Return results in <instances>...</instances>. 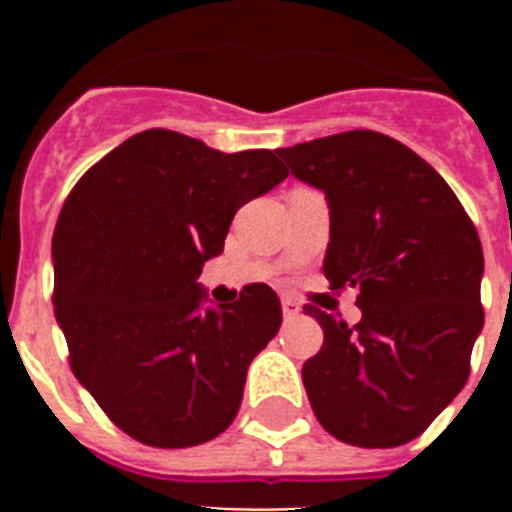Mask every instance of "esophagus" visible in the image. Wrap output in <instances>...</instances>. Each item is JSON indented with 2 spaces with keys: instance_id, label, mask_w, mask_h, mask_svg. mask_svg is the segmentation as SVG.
<instances>
[{
  "instance_id": "1",
  "label": "esophagus",
  "mask_w": 512,
  "mask_h": 512,
  "mask_svg": "<svg viewBox=\"0 0 512 512\" xmlns=\"http://www.w3.org/2000/svg\"><path fill=\"white\" fill-rule=\"evenodd\" d=\"M282 312H284V318H287V320H295L297 315H300V312H302V307L297 305V302L292 300V297H284V300H282Z\"/></svg>"
}]
</instances>
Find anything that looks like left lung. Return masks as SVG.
<instances>
[{"instance_id":"left-lung-1","label":"left lung","mask_w":512,"mask_h":512,"mask_svg":"<svg viewBox=\"0 0 512 512\" xmlns=\"http://www.w3.org/2000/svg\"><path fill=\"white\" fill-rule=\"evenodd\" d=\"M289 171L325 192L330 289L354 287L348 328L315 305L323 348L302 366L310 405L338 441L392 449L433 423L469 379L485 310L474 223L431 164L400 140L348 130L279 148Z\"/></svg>"}]
</instances>
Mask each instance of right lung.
Masks as SVG:
<instances>
[{"label":"right lung","instance_id":"right-lung-1","mask_svg":"<svg viewBox=\"0 0 512 512\" xmlns=\"http://www.w3.org/2000/svg\"><path fill=\"white\" fill-rule=\"evenodd\" d=\"M287 179L274 151L220 153L153 128L81 176L53 233V307L76 379L107 418L156 449L212 441L241 408L248 364L282 305L248 284L202 307V266L238 207Z\"/></svg>","mask_w":512,"mask_h":512}]
</instances>
